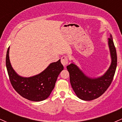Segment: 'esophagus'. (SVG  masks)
Segmentation results:
<instances>
[{"mask_svg": "<svg viewBox=\"0 0 122 122\" xmlns=\"http://www.w3.org/2000/svg\"><path fill=\"white\" fill-rule=\"evenodd\" d=\"M68 58L66 56H62L61 57V62L64 66H66L68 64Z\"/></svg>", "mask_w": 122, "mask_h": 122, "instance_id": "34e87169", "label": "esophagus"}]
</instances>
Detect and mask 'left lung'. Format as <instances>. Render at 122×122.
<instances>
[{"label": "left lung", "mask_w": 122, "mask_h": 122, "mask_svg": "<svg viewBox=\"0 0 122 122\" xmlns=\"http://www.w3.org/2000/svg\"><path fill=\"white\" fill-rule=\"evenodd\" d=\"M108 43L111 64L107 72L101 77H89L73 63L66 66L73 89L77 96L81 100L90 101L97 99L106 92L111 84L117 65V51L111 34L108 38Z\"/></svg>", "instance_id": "left-lung-1"}]
</instances>
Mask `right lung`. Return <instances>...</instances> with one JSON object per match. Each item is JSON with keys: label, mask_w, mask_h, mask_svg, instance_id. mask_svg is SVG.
<instances>
[{"label": "right lung", "mask_w": 122, "mask_h": 122, "mask_svg": "<svg viewBox=\"0 0 122 122\" xmlns=\"http://www.w3.org/2000/svg\"><path fill=\"white\" fill-rule=\"evenodd\" d=\"M8 47L7 51V70L10 81L14 89L20 96L33 102H40L46 99L55 86L57 77L64 69L61 60L52 62L43 72L38 75L23 77L15 72L11 65Z\"/></svg>", "instance_id": "obj_1"}]
</instances>
